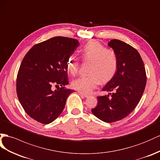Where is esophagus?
<instances>
[{
	"mask_svg": "<svg viewBox=\"0 0 160 160\" xmlns=\"http://www.w3.org/2000/svg\"><path fill=\"white\" fill-rule=\"evenodd\" d=\"M78 93L80 94V95H82L83 97H89V95L88 94H87V93H84V92H81V91H78Z\"/></svg>",
	"mask_w": 160,
	"mask_h": 160,
	"instance_id": "1",
	"label": "esophagus"
}]
</instances>
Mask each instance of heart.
<instances>
[{
    "label": "heart",
    "mask_w": 160,
    "mask_h": 160,
    "mask_svg": "<svg viewBox=\"0 0 160 160\" xmlns=\"http://www.w3.org/2000/svg\"><path fill=\"white\" fill-rule=\"evenodd\" d=\"M81 57L84 62H90L87 76H81L73 80V88L84 92H91L101 82L112 80L116 75L118 60L116 52L108 49L104 45L96 40L86 43L80 49ZM80 61L76 57L71 55L66 62L68 72L72 76L78 73Z\"/></svg>",
    "instance_id": "obj_1"
}]
</instances>
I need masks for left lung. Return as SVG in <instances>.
Here are the masks:
<instances>
[{
    "label": "left lung",
    "mask_w": 160,
    "mask_h": 160,
    "mask_svg": "<svg viewBox=\"0 0 160 160\" xmlns=\"http://www.w3.org/2000/svg\"><path fill=\"white\" fill-rule=\"evenodd\" d=\"M108 45L116 52L118 66L116 75L103 88L109 95L97 97L98 105L92 113L101 120L112 123L128 116L140 101L146 86L144 63L138 52L120 40Z\"/></svg>",
    "instance_id": "1"
}]
</instances>
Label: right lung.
I'll list each match as a JSON object with an SVG mask.
<instances>
[{
    "label": "right lung",
    "mask_w": 160,
    "mask_h": 160,
    "mask_svg": "<svg viewBox=\"0 0 160 160\" xmlns=\"http://www.w3.org/2000/svg\"><path fill=\"white\" fill-rule=\"evenodd\" d=\"M79 46L78 40L56 36L35 44L23 57L17 76L18 99L27 114L47 124L63 112L73 90L68 84L66 62ZM52 85L61 86L52 91Z\"/></svg>",
    "instance_id": "1"
}]
</instances>
